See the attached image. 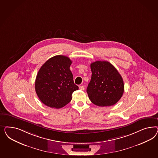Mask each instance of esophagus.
<instances>
[{"mask_svg":"<svg viewBox=\"0 0 158 158\" xmlns=\"http://www.w3.org/2000/svg\"><path fill=\"white\" fill-rule=\"evenodd\" d=\"M79 89H80V90H85V86H79Z\"/></svg>","mask_w":158,"mask_h":158,"instance_id":"esophagus-1","label":"esophagus"}]
</instances>
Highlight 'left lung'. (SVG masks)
<instances>
[{
	"label": "left lung",
	"mask_w": 158,
	"mask_h": 158,
	"mask_svg": "<svg viewBox=\"0 0 158 158\" xmlns=\"http://www.w3.org/2000/svg\"><path fill=\"white\" fill-rule=\"evenodd\" d=\"M90 67L91 81L87 88L89 99L100 106L114 105L124 92V83L119 73L106 61L92 62Z\"/></svg>",
	"instance_id": "1"
}]
</instances>
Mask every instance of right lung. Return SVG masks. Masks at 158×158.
Wrapping results in <instances>:
<instances>
[{
    "instance_id": "obj_1",
    "label": "right lung",
    "mask_w": 158,
    "mask_h": 158,
    "mask_svg": "<svg viewBox=\"0 0 158 158\" xmlns=\"http://www.w3.org/2000/svg\"><path fill=\"white\" fill-rule=\"evenodd\" d=\"M72 61L58 55L48 59L40 68L35 80V91L44 105L60 108L72 100L73 91L79 89L73 81L69 67Z\"/></svg>"
}]
</instances>
